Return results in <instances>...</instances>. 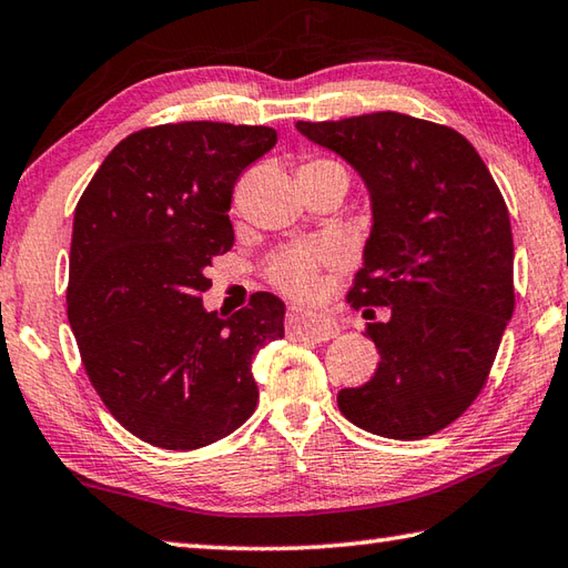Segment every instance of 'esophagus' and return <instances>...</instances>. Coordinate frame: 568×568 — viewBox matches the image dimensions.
Instances as JSON below:
<instances>
[{"label": "esophagus", "mask_w": 568, "mask_h": 568, "mask_svg": "<svg viewBox=\"0 0 568 568\" xmlns=\"http://www.w3.org/2000/svg\"><path fill=\"white\" fill-rule=\"evenodd\" d=\"M287 332L303 339L327 342L337 335V325L325 315L307 313V310H291V315H287Z\"/></svg>", "instance_id": "obj_1"}]
</instances>
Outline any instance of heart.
<instances>
[{
  "instance_id": "heart-1",
  "label": "heart",
  "mask_w": 568,
  "mask_h": 568,
  "mask_svg": "<svg viewBox=\"0 0 568 568\" xmlns=\"http://www.w3.org/2000/svg\"><path fill=\"white\" fill-rule=\"evenodd\" d=\"M339 166L332 160H310L303 166ZM327 261L325 251L317 248H285L275 253L273 258L265 263V275L268 281L281 287L283 293L293 297H313L317 295L322 285V265Z\"/></svg>"
}]
</instances>
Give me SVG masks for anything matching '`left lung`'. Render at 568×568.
I'll use <instances>...</instances> for the list:
<instances>
[{
	"mask_svg": "<svg viewBox=\"0 0 568 568\" xmlns=\"http://www.w3.org/2000/svg\"><path fill=\"white\" fill-rule=\"evenodd\" d=\"M359 172L372 199L354 307H388L366 327L379 349L369 382L342 388L344 418L418 440L483 392L515 313V246L503 194L460 132L402 113L295 125Z\"/></svg>",
	"mask_w": 568,
	"mask_h": 568,
	"instance_id": "obj_1",
	"label": "left lung"
}]
</instances>
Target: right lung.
Listing matches in <instances>:
<instances>
[{"instance_id":"1","label":"right lung","mask_w":568,"mask_h":568,"mask_svg":"<svg viewBox=\"0 0 568 568\" xmlns=\"http://www.w3.org/2000/svg\"><path fill=\"white\" fill-rule=\"evenodd\" d=\"M277 142L265 125L170 122L132 132L78 199L65 305L88 379L132 436L164 450L226 438L258 404L251 364L285 305L209 313L206 268L233 246V184Z\"/></svg>"}]
</instances>
